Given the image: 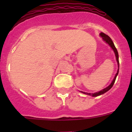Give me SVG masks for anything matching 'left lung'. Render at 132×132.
I'll return each instance as SVG.
<instances>
[{"label": "left lung", "instance_id": "left-lung-1", "mask_svg": "<svg viewBox=\"0 0 132 132\" xmlns=\"http://www.w3.org/2000/svg\"><path fill=\"white\" fill-rule=\"evenodd\" d=\"M100 36H101V38H102V39H103V41H104L106 44H108V45H110V47H111L112 49V50L114 51V53H115V56H116V61H117V63H118V71H117V73H116V75H115V77H114V79L112 80V82L110 84L109 86H108L107 87H106V88H103L102 90H100V91L98 92H96V93H85V92H82V91H80V93H83V94H87V95H89V96H93V97H94V96H100V95H102V94H104L105 93H106L107 91H108L110 88L112 87V86L114 85V82H115V80H116V77H117V75H118V72H119V59H118V51L117 50H116V47H115V45H114V43H113L112 40V39L110 38L109 36H108V35H106L105 34L102 33V32H101V34H100Z\"/></svg>", "mask_w": 132, "mask_h": 132}]
</instances>
